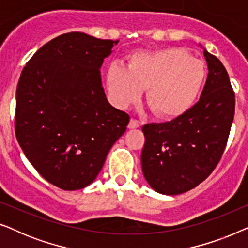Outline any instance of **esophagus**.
<instances>
[{
    "label": "esophagus",
    "mask_w": 248,
    "mask_h": 248,
    "mask_svg": "<svg viewBox=\"0 0 248 248\" xmlns=\"http://www.w3.org/2000/svg\"><path fill=\"white\" fill-rule=\"evenodd\" d=\"M141 126V123L137 120H134V118H131L130 120V123H128V128H138Z\"/></svg>",
    "instance_id": "obj_1"
}]
</instances>
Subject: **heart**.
Wrapping results in <instances>:
<instances>
[{
	"instance_id": "1",
	"label": "heart",
	"mask_w": 248,
	"mask_h": 248,
	"mask_svg": "<svg viewBox=\"0 0 248 248\" xmlns=\"http://www.w3.org/2000/svg\"><path fill=\"white\" fill-rule=\"evenodd\" d=\"M206 77L204 63L181 48L137 53L127 67L113 63L106 82L110 99L118 108L134 104L145 88V101L161 118L186 113L201 93Z\"/></svg>"
}]
</instances>
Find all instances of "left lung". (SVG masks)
I'll use <instances>...</instances> for the list:
<instances>
[{
  "instance_id": "obj_1",
  "label": "left lung",
  "mask_w": 248,
  "mask_h": 248,
  "mask_svg": "<svg viewBox=\"0 0 248 248\" xmlns=\"http://www.w3.org/2000/svg\"><path fill=\"white\" fill-rule=\"evenodd\" d=\"M203 55L209 72L198 103L170 122L142 127V171L160 194L177 195L196 187L218 165L228 140L235 93L219 59L205 49Z\"/></svg>"
}]
</instances>
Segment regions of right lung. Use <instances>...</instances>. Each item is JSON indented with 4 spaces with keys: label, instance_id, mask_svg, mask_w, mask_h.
I'll return each mask as SVG.
<instances>
[{
    "label": "right lung",
    "instance_id": "obj_1",
    "mask_svg": "<svg viewBox=\"0 0 248 248\" xmlns=\"http://www.w3.org/2000/svg\"><path fill=\"white\" fill-rule=\"evenodd\" d=\"M117 43L63 33L40 47L20 76L16 140L36 170L64 191L96 179L130 122L108 103L101 83L104 59Z\"/></svg>",
    "mask_w": 248,
    "mask_h": 248
}]
</instances>
